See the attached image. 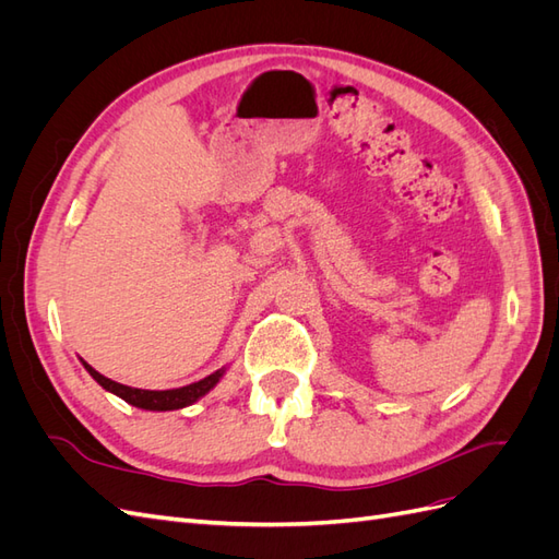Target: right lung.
I'll return each instance as SVG.
<instances>
[{
	"instance_id": "add662e5",
	"label": "right lung",
	"mask_w": 559,
	"mask_h": 559,
	"mask_svg": "<svg viewBox=\"0 0 559 559\" xmlns=\"http://www.w3.org/2000/svg\"><path fill=\"white\" fill-rule=\"evenodd\" d=\"M81 364H83V368L88 370L91 378L99 386L107 389V392H111V394H116L118 399H123L126 403L134 405V408H142V411H179V408H186V405H191L198 399L205 396L210 389H214L216 382L222 380L224 373H226V368H218V370H214L212 376L202 378V380H198L193 384H186V386H179V389H163V392H154V389H138V386H128V384H121V382H114V380H109L105 376H99L91 364H86V361H81Z\"/></svg>"
}]
</instances>
